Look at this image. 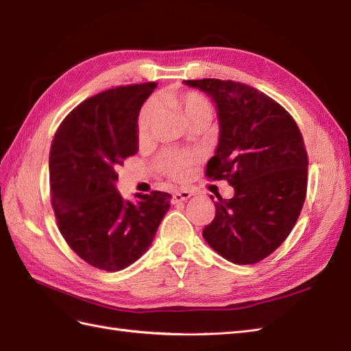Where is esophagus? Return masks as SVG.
Masks as SVG:
<instances>
[{
	"label": "esophagus",
	"instance_id": "esophagus-1",
	"mask_svg": "<svg viewBox=\"0 0 351 351\" xmlns=\"http://www.w3.org/2000/svg\"><path fill=\"white\" fill-rule=\"evenodd\" d=\"M191 197V193L186 191V190H179V191H175L173 193V197H172V203L176 204V203H182V202H186L188 199Z\"/></svg>",
	"mask_w": 351,
	"mask_h": 351
}]
</instances>
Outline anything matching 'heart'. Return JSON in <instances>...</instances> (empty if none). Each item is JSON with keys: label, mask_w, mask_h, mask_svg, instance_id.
<instances>
[{"label": "heart", "mask_w": 351, "mask_h": 351, "mask_svg": "<svg viewBox=\"0 0 351 351\" xmlns=\"http://www.w3.org/2000/svg\"><path fill=\"white\" fill-rule=\"evenodd\" d=\"M163 102L173 108L176 112L182 115L188 125L195 123L208 124L212 115V108L206 99L195 92H169L161 96ZM158 114V106L156 101H149L142 108L138 119V136L141 141L149 136L152 124H154ZM194 163L191 154L181 151H166L160 156L157 167L172 179H184Z\"/></svg>", "instance_id": "b5f03b06"}]
</instances>
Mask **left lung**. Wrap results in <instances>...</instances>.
<instances>
[{
    "mask_svg": "<svg viewBox=\"0 0 351 351\" xmlns=\"http://www.w3.org/2000/svg\"><path fill=\"white\" fill-rule=\"evenodd\" d=\"M217 106L219 138L206 175L227 179L203 230L215 252L239 265L263 261L289 236L307 193L308 158L292 117L265 93L231 80H185ZM213 200V197H212Z\"/></svg>",
    "mask_w": 351,
    "mask_h": 351,
    "instance_id": "obj_1",
    "label": "left lung"
}]
</instances>
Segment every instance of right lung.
Here are the masks:
<instances>
[{
  "mask_svg": "<svg viewBox=\"0 0 351 351\" xmlns=\"http://www.w3.org/2000/svg\"><path fill=\"white\" fill-rule=\"evenodd\" d=\"M156 83L106 90L71 111L51 142V206L60 234L84 261L120 271L147 252L170 208L169 193L124 200L117 166L139 149L138 119Z\"/></svg>",
  "mask_w": 351,
  "mask_h": 351,
  "instance_id": "1",
  "label": "right lung"
}]
</instances>
